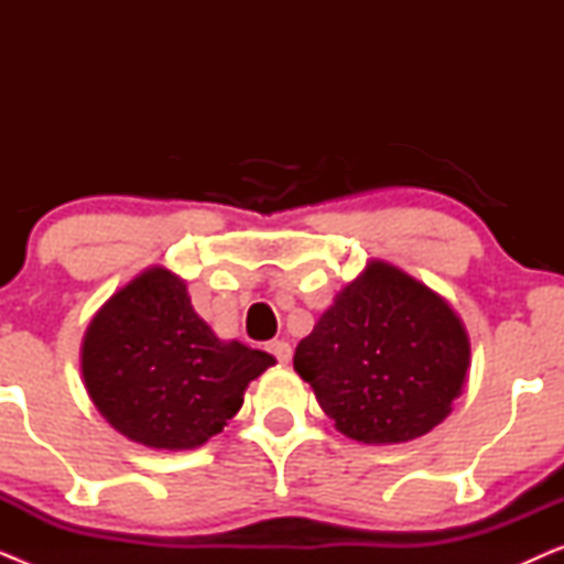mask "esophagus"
<instances>
[{"instance_id":"1","label":"esophagus","mask_w":564,"mask_h":564,"mask_svg":"<svg viewBox=\"0 0 564 564\" xmlns=\"http://www.w3.org/2000/svg\"><path fill=\"white\" fill-rule=\"evenodd\" d=\"M269 351L274 354V357H276V361H280V365H288V361L292 359V346H290L288 341H280V338H276V341L269 344Z\"/></svg>"}]
</instances>
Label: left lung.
<instances>
[{
	"mask_svg": "<svg viewBox=\"0 0 564 564\" xmlns=\"http://www.w3.org/2000/svg\"><path fill=\"white\" fill-rule=\"evenodd\" d=\"M323 413L361 444H403L452 413L469 372L457 311L413 274L372 259L295 349Z\"/></svg>",
	"mask_w": 564,
	"mask_h": 564,
	"instance_id": "8db88e82",
	"label": "left lung"
}]
</instances>
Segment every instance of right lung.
<instances>
[{
	"instance_id": "1",
	"label": "right lung",
	"mask_w": 564,
	"mask_h": 564,
	"mask_svg": "<svg viewBox=\"0 0 564 564\" xmlns=\"http://www.w3.org/2000/svg\"><path fill=\"white\" fill-rule=\"evenodd\" d=\"M82 380L99 415L149 449H197L241 411L272 354L223 341L166 267L135 274L95 313L82 338Z\"/></svg>"
}]
</instances>
